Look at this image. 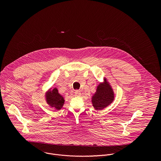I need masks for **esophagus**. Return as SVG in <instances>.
Returning a JSON list of instances; mask_svg holds the SVG:
<instances>
[{
	"instance_id": "esophagus-1",
	"label": "esophagus",
	"mask_w": 161,
	"mask_h": 161,
	"mask_svg": "<svg viewBox=\"0 0 161 161\" xmlns=\"http://www.w3.org/2000/svg\"><path fill=\"white\" fill-rule=\"evenodd\" d=\"M75 95H76L77 97H80V95H81V92H80V91L77 90V91H75Z\"/></svg>"
}]
</instances>
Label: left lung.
Masks as SVG:
<instances>
[{"label":"left lung","mask_w":161,"mask_h":161,"mask_svg":"<svg viewBox=\"0 0 161 161\" xmlns=\"http://www.w3.org/2000/svg\"><path fill=\"white\" fill-rule=\"evenodd\" d=\"M114 99V90L105 78V82L97 86L96 92L92 95V106L97 110H102L110 105Z\"/></svg>","instance_id":"obj_1"}]
</instances>
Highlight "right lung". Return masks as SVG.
<instances>
[{
	"instance_id": "obj_1",
	"label": "right lung",
	"mask_w": 161,
	"mask_h": 161,
	"mask_svg": "<svg viewBox=\"0 0 161 161\" xmlns=\"http://www.w3.org/2000/svg\"><path fill=\"white\" fill-rule=\"evenodd\" d=\"M51 89L47 91L45 94L46 103L49 107L56 110H61L64 104L65 100L56 88H54L52 90Z\"/></svg>"
}]
</instances>
